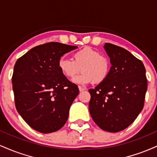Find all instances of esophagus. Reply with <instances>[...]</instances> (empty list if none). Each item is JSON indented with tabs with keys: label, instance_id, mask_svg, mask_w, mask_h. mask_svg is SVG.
Segmentation results:
<instances>
[{
	"label": "esophagus",
	"instance_id": "1",
	"mask_svg": "<svg viewBox=\"0 0 157 157\" xmlns=\"http://www.w3.org/2000/svg\"><path fill=\"white\" fill-rule=\"evenodd\" d=\"M78 89H79V91H80V92H82V91H83L85 90L84 88H82V86H78Z\"/></svg>",
	"mask_w": 157,
	"mask_h": 157
}]
</instances>
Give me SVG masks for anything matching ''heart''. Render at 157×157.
Here are the masks:
<instances>
[{
    "label": "heart",
    "instance_id": "1",
    "mask_svg": "<svg viewBox=\"0 0 157 157\" xmlns=\"http://www.w3.org/2000/svg\"><path fill=\"white\" fill-rule=\"evenodd\" d=\"M73 60L61 57L58 67L63 75L73 78L81 71L82 73L75 79V82L100 84L107 80L111 72V63L100 52L90 47H84L75 52Z\"/></svg>",
    "mask_w": 157,
    "mask_h": 157
}]
</instances>
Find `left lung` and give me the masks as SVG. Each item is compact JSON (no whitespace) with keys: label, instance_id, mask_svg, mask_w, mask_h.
Here are the masks:
<instances>
[{"label":"left lung","instance_id":"obj_1","mask_svg":"<svg viewBox=\"0 0 157 157\" xmlns=\"http://www.w3.org/2000/svg\"><path fill=\"white\" fill-rule=\"evenodd\" d=\"M112 66L107 80L90 89L89 112L95 123L109 132L121 131L143 109L147 82L140 60L125 48L109 43L104 46Z\"/></svg>","mask_w":157,"mask_h":157}]
</instances>
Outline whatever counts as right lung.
Listing matches in <instances>:
<instances>
[{
  "instance_id": "right-lung-1",
  "label": "right lung",
  "mask_w": 157,
  "mask_h": 157,
  "mask_svg": "<svg viewBox=\"0 0 157 157\" xmlns=\"http://www.w3.org/2000/svg\"><path fill=\"white\" fill-rule=\"evenodd\" d=\"M57 42L32 48L17 59L12 77L17 112L30 127L44 134L65 125L78 87L63 75L58 61L76 49Z\"/></svg>"
}]
</instances>
